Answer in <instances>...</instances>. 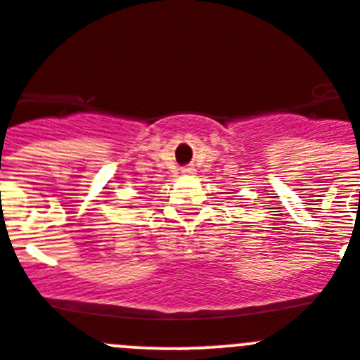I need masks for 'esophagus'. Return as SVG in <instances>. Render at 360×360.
I'll return each mask as SVG.
<instances>
[{"instance_id": "34e87169", "label": "esophagus", "mask_w": 360, "mask_h": 360, "mask_svg": "<svg viewBox=\"0 0 360 360\" xmlns=\"http://www.w3.org/2000/svg\"><path fill=\"white\" fill-rule=\"evenodd\" d=\"M183 172H184V174H190V172H191V170H190V169H184V170H183Z\"/></svg>"}]
</instances>
